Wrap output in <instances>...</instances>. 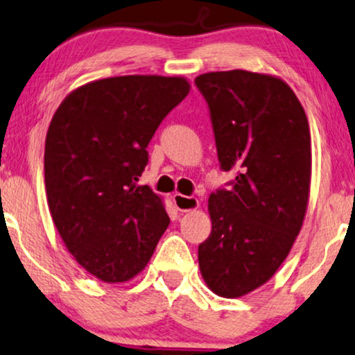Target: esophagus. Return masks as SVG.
Listing matches in <instances>:
<instances>
[{
	"label": "esophagus",
	"instance_id": "obj_1",
	"mask_svg": "<svg viewBox=\"0 0 355 355\" xmlns=\"http://www.w3.org/2000/svg\"><path fill=\"white\" fill-rule=\"evenodd\" d=\"M173 202L178 210L182 213L192 211L196 210V208H198V200L196 197H187V196H182V193H174Z\"/></svg>",
	"mask_w": 355,
	"mask_h": 355
}]
</instances>
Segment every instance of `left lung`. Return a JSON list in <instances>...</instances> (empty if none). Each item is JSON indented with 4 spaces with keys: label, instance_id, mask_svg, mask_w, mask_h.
Returning <instances> with one entry per match:
<instances>
[{
    "label": "left lung",
    "instance_id": "left-lung-1",
    "mask_svg": "<svg viewBox=\"0 0 355 355\" xmlns=\"http://www.w3.org/2000/svg\"><path fill=\"white\" fill-rule=\"evenodd\" d=\"M210 111L220 168L236 178L208 198L198 245L203 279L221 297L265 284L288 257L307 210L312 152L305 111L278 77L242 69L196 79Z\"/></svg>",
    "mask_w": 355,
    "mask_h": 355
}]
</instances>
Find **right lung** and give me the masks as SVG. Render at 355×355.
Returning <instances> with one entry per match:
<instances>
[{
    "label": "right lung",
    "mask_w": 355,
    "mask_h": 355,
    "mask_svg": "<svg viewBox=\"0 0 355 355\" xmlns=\"http://www.w3.org/2000/svg\"><path fill=\"white\" fill-rule=\"evenodd\" d=\"M189 89L182 77H110L79 87L53 116L48 207L67 250L105 283L139 275L169 225L162 198L137 181L155 130Z\"/></svg>",
    "instance_id": "1"
}]
</instances>
